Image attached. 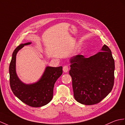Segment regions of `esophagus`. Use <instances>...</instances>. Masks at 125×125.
Here are the masks:
<instances>
[{"label": "esophagus", "mask_w": 125, "mask_h": 125, "mask_svg": "<svg viewBox=\"0 0 125 125\" xmlns=\"http://www.w3.org/2000/svg\"><path fill=\"white\" fill-rule=\"evenodd\" d=\"M63 70L64 72H67L69 71V67L67 65H64L63 68Z\"/></svg>", "instance_id": "obj_1"}]
</instances>
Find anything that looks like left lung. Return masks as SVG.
Segmentation results:
<instances>
[{
  "label": "left lung",
  "mask_w": 125,
  "mask_h": 125,
  "mask_svg": "<svg viewBox=\"0 0 125 125\" xmlns=\"http://www.w3.org/2000/svg\"><path fill=\"white\" fill-rule=\"evenodd\" d=\"M102 52L88 58L77 55L71 58L69 74L74 97L85 105L98 103L112 91L115 79V61L104 45Z\"/></svg>",
  "instance_id": "obj_1"
}]
</instances>
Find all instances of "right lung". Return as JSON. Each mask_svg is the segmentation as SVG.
Listing matches in <instances>:
<instances>
[{"label":"right lung","mask_w":125,"mask_h":125,"mask_svg":"<svg viewBox=\"0 0 125 125\" xmlns=\"http://www.w3.org/2000/svg\"><path fill=\"white\" fill-rule=\"evenodd\" d=\"M30 44L31 42L21 43L13 52L9 68L10 83L11 91L19 99L29 106L38 108L46 105L52 100L54 84L63 70L62 66H47L38 82L30 85L23 83L16 73V56L20 49Z\"/></svg>","instance_id":"add662e5"}]
</instances>
